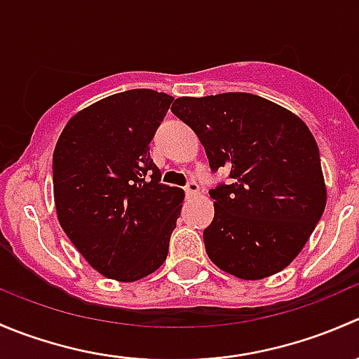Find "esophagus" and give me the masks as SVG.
Wrapping results in <instances>:
<instances>
[{
	"mask_svg": "<svg viewBox=\"0 0 359 359\" xmlns=\"http://www.w3.org/2000/svg\"><path fill=\"white\" fill-rule=\"evenodd\" d=\"M184 191H186L187 196H194V194H198V191H200V186H198L194 180H189V182L186 184V187H184Z\"/></svg>",
	"mask_w": 359,
	"mask_h": 359,
	"instance_id": "34e87169",
	"label": "esophagus"
}]
</instances>
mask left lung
I'll list each match as a JSON object with an SVG mask.
<instances>
[{"mask_svg":"<svg viewBox=\"0 0 359 359\" xmlns=\"http://www.w3.org/2000/svg\"><path fill=\"white\" fill-rule=\"evenodd\" d=\"M172 112L194 130L212 172L229 170V182L210 189L215 215L203 231L210 260L241 280L280 273L327 205L320 149L306 123L241 92L180 97Z\"/></svg>","mask_w":359,"mask_h":359,"instance_id":"left-lung-1","label":"left lung"}]
</instances>
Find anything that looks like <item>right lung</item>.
Returning <instances> with one entry per match:
<instances>
[{
  "label": "right lung",
  "instance_id": "1",
  "mask_svg": "<svg viewBox=\"0 0 359 359\" xmlns=\"http://www.w3.org/2000/svg\"><path fill=\"white\" fill-rule=\"evenodd\" d=\"M172 100L147 88L106 97L69 119L53 151L60 226L106 278L137 281L168 255L184 191L159 182L149 144Z\"/></svg>",
  "mask_w": 359,
  "mask_h": 359
}]
</instances>
